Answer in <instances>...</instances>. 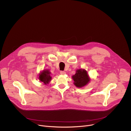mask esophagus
I'll list each match as a JSON object with an SVG mask.
<instances>
[{
    "label": "esophagus",
    "instance_id": "34e87169",
    "mask_svg": "<svg viewBox=\"0 0 131 131\" xmlns=\"http://www.w3.org/2000/svg\"><path fill=\"white\" fill-rule=\"evenodd\" d=\"M60 74L62 75H64V74H66V72L64 71H60Z\"/></svg>",
    "mask_w": 131,
    "mask_h": 131
}]
</instances>
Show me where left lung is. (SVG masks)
<instances>
[{
  "label": "left lung",
  "mask_w": 131,
  "mask_h": 131,
  "mask_svg": "<svg viewBox=\"0 0 131 131\" xmlns=\"http://www.w3.org/2000/svg\"><path fill=\"white\" fill-rule=\"evenodd\" d=\"M72 78L74 81V85L79 88L85 86L90 80L87 71L84 69L77 70L76 73L72 76Z\"/></svg>",
  "instance_id": "1"
}]
</instances>
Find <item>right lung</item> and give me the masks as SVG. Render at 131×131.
Segmentation results:
<instances>
[{"instance_id":"add662e5","label":"right lung","mask_w":131,"mask_h":131,"mask_svg":"<svg viewBox=\"0 0 131 131\" xmlns=\"http://www.w3.org/2000/svg\"><path fill=\"white\" fill-rule=\"evenodd\" d=\"M50 74L51 73L48 70H43L39 75V80L46 85L48 84L51 80Z\"/></svg>"}]
</instances>
